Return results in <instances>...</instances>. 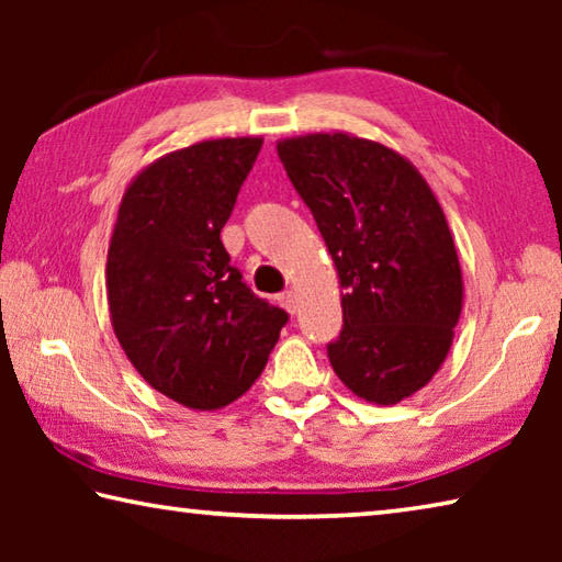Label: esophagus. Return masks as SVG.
Returning <instances> with one entry per match:
<instances>
[{"label":"esophagus","instance_id":"obj_1","mask_svg":"<svg viewBox=\"0 0 562 562\" xmlns=\"http://www.w3.org/2000/svg\"><path fill=\"white\" fill-rule=\"evenodd\" d=\"M280 304L284 310L290 312V315H294V312L300 310V297H297V292H282V297H280Z\"/></svg>","mask_w":562,"mask_h":562}]
</instances>
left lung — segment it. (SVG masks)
Instances as JSON below:
<instances>
[{"label": "left lung", "mask_w": 562, "mask_h": 562, "mask_svg": "<svg viewBox=\"0 0 562 562\" xmlns=\"http://www.w3.org/2000/svg\"><path fill=\"white\" fill-rule=\"evenodd\" d=\"M335 262L345 329L327 347L359 398L392 406L431 382L453 341L463 278L434 190L412 160L355 133L278 140Z\"/></svg>", "instance_id": "obj_1"}]
</instances>
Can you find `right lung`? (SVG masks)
Wrapping results in <instances>:
<instances>
[{"mask_svg": "<svg viewBox=\"0 0 562 562\" xmlns=\"http://www.w3.org/2000/svg\"><path fill=\"white\" fill-rule=\"evenodd\" d=\"M260 146L211 138L156 158L133 176L111 233L113 335L156 392L193 412L240 398L288 322L255 297L221 240Z\"/></svg>", "mask_w": 562, "mask_h": 562, "instance_id": "right-lung-1", "label": "right lung"}]
</instances>
